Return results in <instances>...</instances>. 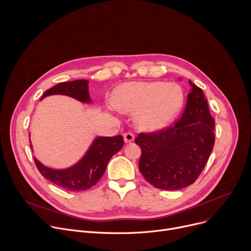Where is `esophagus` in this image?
Wrapping results in <instances>:
<instances>
[{
	"instance_id": "obj_1",
	"label": "esophagus",
	"mask_w": 251,
	"mask_h": 251,
	"mask_svg": "<svg viewBox=\"0 0 251 251\" xmlns=\"http://www.w3.org/2000/svg\"><path fill=\"white\" fill-rule=\"evenodd\" d=\"M123 136H124V141H125L126 143H131V142H133L134 139H135L134 134H133V133H130V132L125 133Z\"/></svg>"
}]
</instances>
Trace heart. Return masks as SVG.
<instances>
[{"label":"heart","mask_w":251,"mask_h":251,"mask_svg":"<svg viewBox=\"0 0 251 251\" xmlns=\"http://www.w3.org/2000/svg\"><path fill=\"white\" fill-rule=\"evenodd\" d=\"M113 102L122 112H138L136 122L141 129L156 131L167 126L180 111L184 92L176 83L129 82L117 89Z\"/></svg>","instance_id":"1"}]
</instances>
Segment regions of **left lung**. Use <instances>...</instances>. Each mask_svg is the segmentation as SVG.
I'll return each mask as SVG.
<instances>
[{
    "mask_svg": "<svg viewBox=\"0 0 251 251\" xmlns=\"http://www.w3.org/2000/svg\"><path fill=\"white\" fill-rule=\"evenodd\" d=\"M185 109L174 125L141 132L139 171L157 189L175 191L196 182L212 152L214 120L202 90L192 83Z\"/></svg>",
    "mask_w": 251,
    "mask_h": 251,
    "instance_id": "left-lung-1",
    "label": "left lung"
}]
</instances>
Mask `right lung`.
<instances>
[{"label":"right lung","mask_w":251,"mask_h":251,"mask_svg":"<svg viewBox=\"0 0 251 251\" xmlns=\"http://www.w3.org/2000/svg\"><path fill=\"white\" fill-rule=\"evenodd\" d=\"M62 94L74 97L81 102H89L88 81L84 79L58 83L47 90L42 97ZM124 140L121 135L114 137H98L86 155L74 167L66 170H52L37 159L34 164L40 173L51 183L69 192H80L95 186L102 177L107 164L122 147Z\"/></svg>","instance_id":"right-lung-1"}]
</instances>
